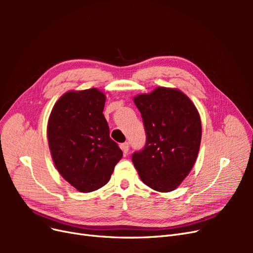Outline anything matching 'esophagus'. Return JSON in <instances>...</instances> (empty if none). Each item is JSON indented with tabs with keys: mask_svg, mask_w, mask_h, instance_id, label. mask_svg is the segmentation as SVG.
<instances>
[{
	"mask_svg": "<svg viewBox=\"0 0 253 253\" xmlns=\"http://www.w3.org/2000/svg\"><path fill=\"white\" fill-rule=\"evenodd\" d=\"M121 150H122V152L125 153V154H127V152H128V150H129V143H128V142L122 143V144H121Z\"/></svg>",
	"mask_w": 253,
	"mask_h": 253,
	"instance_id": "esophagus-1",
	"label": "esophagus"
}]
</instances>
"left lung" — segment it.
<instances>
[{"instance_id": "1", "label": "left lung", "mask_w": 253, "mask_h": 253, "mask_svg": "<svg viewBox=\"0 0 253 253\" xmlns=\"http://www.w3.org/2000/svg\"><path fill=\"white\" fill-rule=\"evenodd\" d=\"M147 141L132 162L141 180L158 192H170L195 164L202 139V121L195 105L179 89L157 87L134 98Z\"/></svg>"}]
</instances>
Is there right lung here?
Returning <instances> with one entry per match:
<instances>
[{"instance_id": "obj_1", "label": "right lung", "mask_w": 253, "mask_h": 253, "mask_svg": "<svg viewBox=\"0 0 253 253\" xmlns=\"http://www.w3.org/2000/svg\"><path fill=\"white\" fill-rule=\"evenodd\" d=\"M104 103L105 95L97 88L67 91L53 105L48 119L53 163L61 176L83 193L106 185L122 157L110 137Z\"/></svg>"}]
</instances>
